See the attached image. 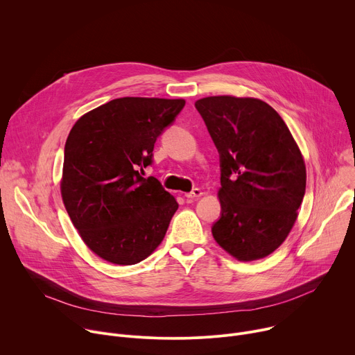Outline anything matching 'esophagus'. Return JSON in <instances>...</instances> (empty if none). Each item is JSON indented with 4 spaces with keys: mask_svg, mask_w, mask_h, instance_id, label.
I'll list each match as a JSON object with an SVG mask.
<instances>
[{
    "mask_svg": "<svg viewBox=\"0 0 355 355\" xmlns=\"http://www.w3.org/2000/svg\"><path fill=\"white\" fill-rule=\"evenodd\" d=\"M200 195H202V191H200L199 188H193L191 192L185 193V198H188V199H196V198H199Z\"/></svg>",
    "mask_w": 355,
    "mask_h": 355,
    "instance_id": "esophagus-1",
    "label": "esophagus"
}]
</instances>
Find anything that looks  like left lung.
Returning a JSON list of instances; mask_svg holds the SVG:
<instances>
[{"mask_svg": "<svg viewBox=\"0 0 355 355\" xmlns=\"http://www.w3.org/2000/svg\"><path fill=\"white\" fill-rule=\"evenodd\" d=\"M220 162L218 244L240 261L267 257L291 232L305 196L306 168L288 126L264 101L198 99Z\"/></svg>", "mask_w": 355, "mask_h": 355, "instance_id": "8db88e82", "label": "left lung"}]
</instances>
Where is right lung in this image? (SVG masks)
Returning <instances> with one entry per match:
<instances>
[{
  "label": "right lung",
  "mask_w": 355,
  "mask_h": 355,
  "mask_svg": "<svg viewBox=\"0 0 355 355\" xmlns=\"http://www.w3.org/2000/svg\"><path fill=\"white\" fill-rule=\"evenodd\" d=\"M184 99L125 96L81 116L67 137L62 196L81 239L96 256L132 266L163 241L178 209L156 177L157 137L175 121Z\"/></svg>",
  "instance_id": "1"
}]
</instances>
